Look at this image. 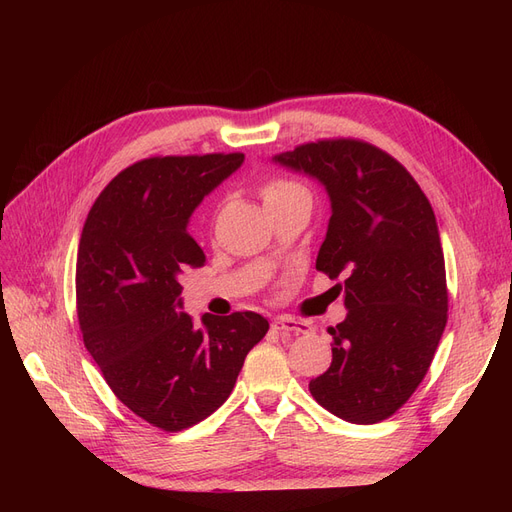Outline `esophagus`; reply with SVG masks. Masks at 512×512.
<instances>
[{
	"label": "esophagus",
	"mask_w": 512,
	"mask_h": 512,
	"mask_svg": "<svg viewBox=\"0 0 512 512\" xmlns=\"http://www.w3.org/2000/svg\"><path fill=\"white\" fill-rule=\"evenodd\" d=\"M271 327H273V331H277L280 335H290V333L305 335V333L312 331V324H309L307 320H297V318H292V316H277V318H273Z\"/></svg>",
	"instance_id": "obj_1"
}]
</instances>
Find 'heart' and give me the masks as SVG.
I'll list each match as a JSON object with an SVG mask.
<instances>
[{"label":"heart","instance_id":"b5f03b06","mask_svg":"<svg viewBox=\"0 0 512 512\" xmlns=\"http://www.w3.org/2000/svg\"><path fill=\"white\" fill-rule=\"evenodd\" d=\"M260 194H262V200H265L267 207L286 203V200H292V198H309V192L303 188L301 183L284 179V177H275V179H269L262 183Z\"/></svg>","mask_w":512,"mask_h":512}]
</instances>
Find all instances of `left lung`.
Masks as SVG:
<instances>
[{"label": "left lung", "instance_id": "left-lung-1", "mask_svg": "<svg viewBox=\"0 0 512 512\" xmlns=\"http://www.w3.org/2000/svg\"><path fill=\"white\" fill-rule=\"evenodd\" d=\"M273 162L327 190L331 220L316 269L346 277L348 314L329 329L333 361L309 393L344 421H384L425 378L446 327L436 215L408 170L363 141L307 143Z\"/></svg>", "mask_w": 512, "mask_h": 512}]
</instances>
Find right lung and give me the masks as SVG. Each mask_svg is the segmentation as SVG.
<instances>
[{
  "label": "right lung",
  "mask_w": 512,
  "mask_h": 512,
  "mask_svg": "<svg viewBox=\"0 0 512 512\" xmlns=\"http://www.w3.org/2000/svg\"><path fill=\"white\" fill-rule=\"evenodd\" d=\"M243 153L149 158L128 166L91 207L76 256L83 342L123 406L164 431L203 421L228 399L247 352L269 331L256 312H183L179 277L205 265L194 209Z\"/></svg>",
  "instance_id": "1"
}]
</instances>
